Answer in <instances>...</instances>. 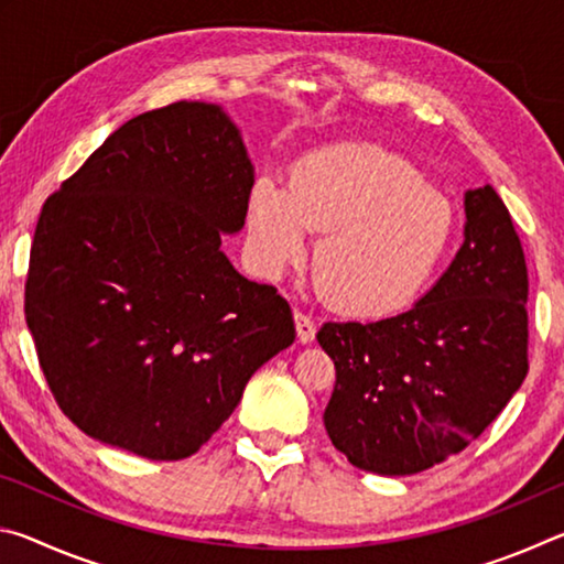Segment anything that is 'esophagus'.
Instances as JSON below:
<instances>
[{
    "mask_svg": "<svg viewBox=\"0 0 564 564\" xmlns=\"http://www.w3.org/2000/svg\"><path fill=\"white\" fill-rule=\"evenodd\" d=\"M293 321H295V333H299V340L301 343H313V338H316V323L311 321L308 313L295 311Z\"/></svg>",
    "mask_w": 564,
    "mask_h": 564,
    "instance_id": "34e87169",
    "label": "esophagus"
}]
</instances>
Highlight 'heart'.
I'll return each instance as SVG.
<instances>
[{
  "mask_svg": "<svg viewBox=\"0 0 564 564\" xmlns=\"http://www.w3.org/2000/svg\"><path fill=\"white\" fill-rule=\"evenodd\" d=\"M305 228L323 234L313 273L328 303L383 318L431 283L455 216L405 159L373 144H336L295 161L289 188L261 176L248 198V234L265 273L305 259Z\"/></svg>",
  "mask_w": 564,
  "mask_h": 564,
  "instance_id": "obj_1",
  "label": "heart"
}]
</instances>
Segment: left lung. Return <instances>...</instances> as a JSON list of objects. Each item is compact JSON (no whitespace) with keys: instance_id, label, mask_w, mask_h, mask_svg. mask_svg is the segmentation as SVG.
Wrapping results in <instances>:
<instances>
[{"instance_id":"left-lung-1","label":"left lung","mask_w":564,"mask_h":564,"mask_svg":"<svg viewBox=\"0 0 564 564\" xmlns=\"http://www.w3.org/2000/svg\"><path fill=\"white\" fill-rule=\"evenodd\" d=\"M465 243L413 308L323 323L336 366L323 423L378 475H415L482 435L528 376V263L490 184L465 194Z\"/></svg>"}]
</instances>
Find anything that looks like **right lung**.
<instances>
[{"label": "right lung", "mask_w": 564, "mask_h": 564, "mask_svg": "<svg viewBox=\"0 0 564 564\" xmlns=\"http://www.w3.org/2000/svg\"><path fill=\"white\" fill-rule=\"evenodd\" d=\"M251 188L226 113L176 101L129 119L46 198L24 316L46 386L79 431L181 460L291 346L289 301L221 251Z\"/></svg>", "instance_id": "obj_1"}]
</instances>
